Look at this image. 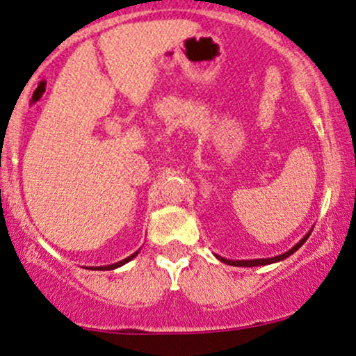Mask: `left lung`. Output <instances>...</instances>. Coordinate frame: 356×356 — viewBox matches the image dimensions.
Wrapping results in <instances>:
<instances>
[{"instance_id":"1","label":"left lung","mask_w":356,"mask_h":356,"mask_svg":"<svg viewBox=\"0 0 356 356\" xmlns=\"http://www.w3.org/2000/svg\"><path fill=\"white\" fill-rule=\"evenodd\" d=\"M310 234H312V230L310 232H308L305 237L302 238L300 242L297 243V245H293L292 248H290L289 252H285V254H282V255H277V257H270V259H254V260H229V259H224V257H220V255H216L217 259L220 260V262H224V264H227V265H235V267H259V265H270V264H275V262H280V260H284V259H286V257H290L293 254V252H297L298 248H300L303 243L307 242V238L310 237Z\"/></svg>"}]
</instances>
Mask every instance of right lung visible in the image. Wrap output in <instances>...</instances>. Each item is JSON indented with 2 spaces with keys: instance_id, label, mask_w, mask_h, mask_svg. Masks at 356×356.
Returning a JSON list of instances; mask_svg holds the SVG:
<instances>
[{
  "instance_id": "right-lung-1",
  "label": "right lung",
  "mask_w": 356,
  "mask_h": 356,
  "mask_svg": "<svg viewBox=\"0 0 356 356\" xmlns=\"http://www.w3.org/2000/svg\"><path fill=\"white\" fill-rule=\"evenodd\" d=\"M137 252H139V250H137ZM137 252H134V254L129 255V257H127V259H124V260H121V262H118V264H113V265H104V267H94V268H96V270H113V268L121 267V265L127 264V262H129V260L134 259V257L137 255Z\"/></svg>"
}]
</instances>
